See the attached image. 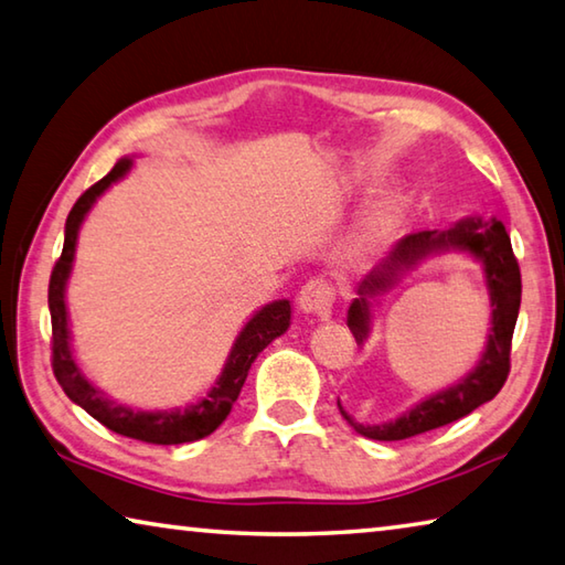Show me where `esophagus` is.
I'll return each mask as SVG.
<instances>
[{"label":"esophagus","instance_id":"34e87169","mask_svg":"<svg viewBox=\"0 0 565 565\" xmlns=\"http://www.w3.org/2000/svg\"><path fill=\"white\" fill-rule=\"evenodd\" d=\"M298 305L302 312H315L318 318H330L334 305V285L324 277H310L298 292Z\"/></svg>","mask_w":565,"mask_h":565}]
</instances>
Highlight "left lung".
Wrapping results in <instances>:
<instances>
[{
	"instance_id": "obj_1",
	"label": "left lung",
	"mask_w": 565,
	"mask_h": 565,
	"mask_svg": "<svg viewBox=\"0 0 565 565\" xmlns=\"http://www.w3.org/2000/svg\"><path fill=\"white\" fill-rule=\"evenodd\" d=\"M449 247L467 250L481 260L483 270H487L493 308L487 352H483L479 367L467 380L424 399L394 422L372 424V427L370 424H358L338 402L342 417L362 437L377 441H402L424 431L439 429L444 424L467 417L483 402L497 397L509 377L511 340L521 308V270L507 227L497 217L491 223H481V217H469V221H461L449 231H419L404 235L392 247L390 255L360 282V298L350 305L348 328L352 330L358 344H362L370 334V298L387 292L399 280V275L412 270L424 255L434 250H449Z\"/></svg>"
}]
</instances>
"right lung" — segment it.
<instances>
[{"label":"right lung","mask_w":565,"mask_h":565,"mask_svg":"<svg viewBox=\"0 0 565 565\" xmlns=\"http://www.w3.org/2000/svg\"><path fill=\"white\" fill-rule=\"evenodd\" d=\"M131 168V158H121L111 171H108L102 181L94 183L88 191L78 195L72 213L66 217V233H64V250L49 277V312H52V370L56 382L62 384L66 397L76 402L78 407L86 409L96 422H102L106 429H111L121 437L138 439L146 444H161V447H171V444H185L198 441L215 431L231 414L233 404L241 394L247 370L255 362L267 344L290 328V302L275 300L255 315V318L245 324L243 332L231 350V358L225 362V370L217 377L215 387L205 394V397L191 404L185 412H136L121 407L111 399H106L102 392L94 390L92 384L84 380L82 370L76 367L72 348H68V322H66V305H64V288L72 273L74 250H76V235L78 225H82L84 215L94 201L102 195L108 185L124 178Z\"/></svg>","instance_id":"add662e5"}]
</instances>
